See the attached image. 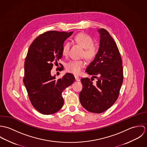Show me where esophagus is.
<instances>
[{"instance_id": "1", "label": "esophagus", "mask_w": 147, "mask_h": 147, "mask_svg": "<svg viewBox=\"0 0 147 147\" xmlns=\"http://www.w3.org/2000/svg\"><path fill=\"white\" fill-rule=\"evenodd\" d=\"M75 80H76V81H79V80H80V78H79L78 76L75 75Z\"/></svg>"}]
</instances>
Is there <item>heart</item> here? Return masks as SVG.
<instances>
[{
	"instance_id": "obj_1",
	"label": "heart",
	"mask_w": 147,
	"mask_h": 147,
	"mask_svg": "<svg viewBox=\"0 0 147 147\" xmlns=\"http://www.w3.org/2000/svg\"><path fill=\"white\" fill-rule=\"evenodd\" d=\"M74 40L79 45L84 49L83 56L89 60H93L98 53L97 47L93 45L94 41L93 38L87 34L80 33L78 34L74 38ZM70 43L66 42L63 46L62 54L64 56H67L69 52ZM85 65L84 61L82 60H73L66 64L65 68L67 71L78 75L79 74L82 68Z\"/></svg>"
}]
</instances>
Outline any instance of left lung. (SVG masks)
Returning <instances> with one entry per match:
<instances>
[{
	"instance_id": "8db88e82",
	"label": "left lung",
	"mask_w": 147,
	"mask_h": 147,
	"mask_svg": "<svg viewBox=\"0 0 147 147\" xmlns=\"http://www.w3.org/2000/svg\"><path fill=\"white\" fill-rule=\"evenodd\" d=\"M100 42L94 59L86 69L93 78L81 79L82 105L89 112L102 113L113 105L119 97L123 83L122 60L117 45L105 29H98ZM94 78L98 80L93 83Z\"/></svg>"
}]
</instances>
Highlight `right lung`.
I'll return each instance as SVG.
<instances>
[{"label":"right lung","mask_w":147,"mask_h":147,"mask_svg":"<svg viewBox=\"0 0 147 147\" xmlns=\"http://www.w3.org/2000/svg\"><path fill=\"white\" fill-rule=\"evenodd\" d=\"M72 33L46 32L37 37L29 48L23 82L32 105L42 114L55 113L62 107V92L75 81L74 76L70 73L57 80L51 75L53 65L58 64L62 57L64 41ZM63 69L62 66L59 70Z\"/></svg>","instance_id":"obj_1"}]
</instances>
